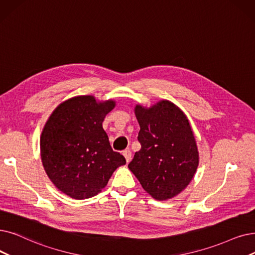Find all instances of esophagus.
Listing matches in <instances>:
<instances>
[{"label":"esophagus","instance_id":"1","mask_svg":"<svg viewBox=\"0 0 255 255\" xmlns=\"http://www.w3.org/2000/svg\"><path fill=\"white\" fill-rule=\"evenodd\" d=\"M123 155L125 156L127 162H129V161L131 160V151H130V150H125V151H123Z\"/></svg>","mask_w":255,"mask_h":255}]
</instances>
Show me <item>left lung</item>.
I'll return each mask as SVG.
<instances>
[{
    "instance_id": "obj_1",
    "label": "left lung",
    "mask_w": 255,
    "mask_h": 255,
    "mask_svg": "<svg viewBox=\"0 0 255 255\" xmlns=\"http://www.w3.org/2000/svg\"><path fill=\"white\" fill-rule=\"evenodd\" d=\"M140 150L128 164L142 189L156 200H168L189 185L199 153L189 120L170 101L150 108L136 105Z\"/></svg>"
}]
</instances>
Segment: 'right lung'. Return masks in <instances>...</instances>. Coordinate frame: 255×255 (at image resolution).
I'll return each mask as SVG.
<instances>
[{
	"label": "right lung",
	"instance_id": "1",
	"mask_svg": "<svg viewBox=\"0 0 255 255\" xmlns=\"http://www.w3.org/2000/svg\"><path fill=\"white\" fill-rule=\"evenodd\" d=\"M116 102H97L78 96L59 104L43 127L40 155L43 168L59 191L82 200L98 195L113 173L126 163L113 150L102 123Z\"/></svg>",
	"mask_w": 255,
	"mask_h": 255
}]
</instances>
